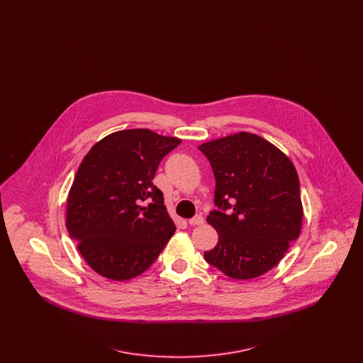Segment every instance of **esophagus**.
Wrapping results in <instances>:
<instances>
[{
	"label": "esophagus",
	"mask_w": 363,
	"mask_h": 363,
	"mask_svg": "<svg viewBox=\"0 0 363 363\" xmlns=\"http://www.w3.org/2000/svg\"><path fill=\"white\" fill-rule=\"evenodd\" d=\"M204 223V218H203V215H196V216H193L191 219H189V225H200Z\"/></svg>",
	"instance_id": "34e87169"
}]
</instances>
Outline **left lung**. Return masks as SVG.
I'll return each instance as SVG.
<instances>
[{"label": "left lung", "mask_w": 363, "mask_h": 363, "mask_svg": "<svg viewBox=\"0 0 363 363\" xmlns=\"http://www.w3.org/2000/svg\"><path fill=\"white\" fill-rule=\"evenodd\" d=\"M213 177L215 206L207 222L218 245L204 253L227 277L246 280L272 269L302 225L299 178L293 162L269 141L235 133L201 144Z\"/></svg>", "instance_id": "8db88e82"}]
</instances>
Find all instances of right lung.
Listing matches in <instances>:
<instances>
[{
  "instance_id": "add662e5",
  "label": "right lung",
  "mask_w": 363,
  "mask_h": 363,
  "mask_svg": "<svg viewBox=\"0 0 363 363\" xmlns=\"http://www.w3.org/2000/svg\"><path fill=\"white\" fill-rule=\"evenodd\" d=\"M179 143L148 129L120 130L83 159L68 196L67 228L96 274L118 281L141 275L173 237L175 225L152 179Z\"/></svg>"
}]
</instances>
